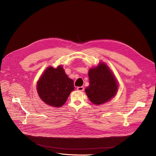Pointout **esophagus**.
I'll use <instances>...</instances> for the list:
<instances>
[{"mask_svg": "<svg viewBox=\"0 0 156 156\" xmlns=\"http://www.w3.org/2000/svg\"><path fill=\"white\" fill-rule=\"evenodd\" d=\"M77 90L80 91H83L84 90V87H77Z\"/></svg>", "mask_w": 156, "mask_h": 156, "instance_id": "obj_1", "label": "esophagus"}]
</instances>
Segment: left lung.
Returning <instances> with one entry per match:
<instances>
[{
	"label": "left lung",
	"instance_id": "left-lung-1",
	"mask_svg": "<svg viewBox=\"0 0 156 156\" xmlns=\"http://www.w3.org/2000/svg\"><path fill=\"white\" fill-rule=\"evenodd\" d=\"M88 76L90 84L86 88L85 92L93 103H105L116 94L118 83L106 65L102 63L90 69Z\"/></svg>",
	"mask_w": 156,
	"mask_h": 156
}]
</instances>
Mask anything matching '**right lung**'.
Wrapping results in <instances>:
<instances>
[{
	"instance_id": "add662e5",
	"label": "right lung",
	"mask_w": 156,
	"mask_h": 156,
	"mask_svg": "<svg viewBox=\"0 0 156 156\" xmlns=\"http://www.w3.org/2000/svg\"><path fill=\"white\" fill-rule=\"evenodd\" d=\"M37 89L42 101L58 108L65 104L75 87L73 80L69 78L63 68L59 66L56 68H47L37 83Z\"/></svg>"
}]
</instances>
